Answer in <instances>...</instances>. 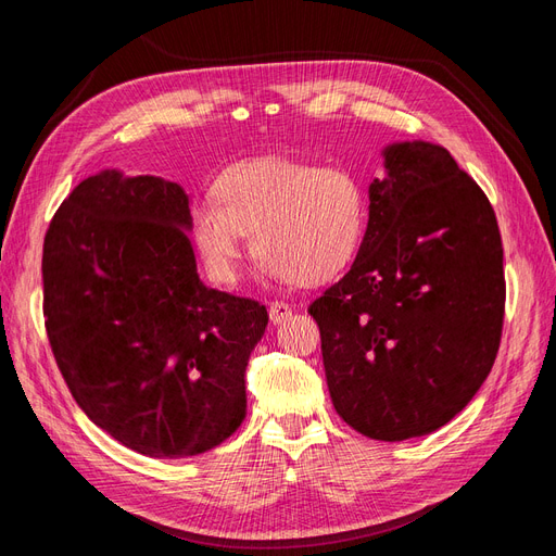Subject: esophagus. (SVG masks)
Listing matches in <instances>:
<instances>
[{
	"mask_svg": "<svg viewBox=\"0 0 556 556\" xmlns=\"http://www.w3.org/2000/svg\"><path fill=\"white\" fill-rule=\"evenodd\" d=\"M292 315V306L285 304V301H274L271 306H268V317H271V323L278 325V323H285Z\"/></svg>",
	"mask_w": 556,
	"mask_h": 556,
	"instance_id": "esophagus-1",
	"label": "esophagus"
}]
</instances>
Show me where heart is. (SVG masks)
I'll list each match as a JSON object with an SVG mask.
<instances>
[{"label": "heart", "instance_id": "heart-1", "mask_svg": "<svg viewBox=\"0 0 556 556\" xmlns=\"http://www.w3.org/2000/svg\"><path fill=\"white\" fill-rule=\"evenodd\" d=\"M215 204L192 211V239L208 274L239 278L241 233L276 276L317 285L341 274L366 231V197L341 166L262 157L231 164L213 182Z\"/></svg>", "mask_w": 556, "mask_h": 556}]
</instances>
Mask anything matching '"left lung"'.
<instances>
[{
	"label": "left lung",
	"instance_id": "obj_1",
	"mask_svg": "<svg viewBox=\"0 0 556 556\" xmlns=\"http://www.w3.org/2000/svg\"><path fill=\"white\" fill-rule=\"evenodd\" d=\"M350 271L308 306L333 408L376 441L447 425L490 376L506 313L503 245L480 185L445 148H384Z\"/></svg>",
	"mask_w": 556,
	"mask_h": 556
}]
</instances>
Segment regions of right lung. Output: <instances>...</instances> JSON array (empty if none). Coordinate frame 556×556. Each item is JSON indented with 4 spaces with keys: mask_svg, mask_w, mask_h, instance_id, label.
<instances>
[{
    "mask_svg": "<svg viewBox=\"0 0 556 556\" xmlns=\"http://www.w3.org/2000/svg\"><path fill=\"white\" fill-rule=\"evenodd\" d=\"M190 197L157 176H90L43 239L48 343L97 427L157 459L227 441L245 417V366L266 306L199 280Z\"/></svg>",
    "mask_w": 556,
    "mask_h": 556,
    "instance_id": "obj_1",
    "label": "right lung"
}]
</instances>
